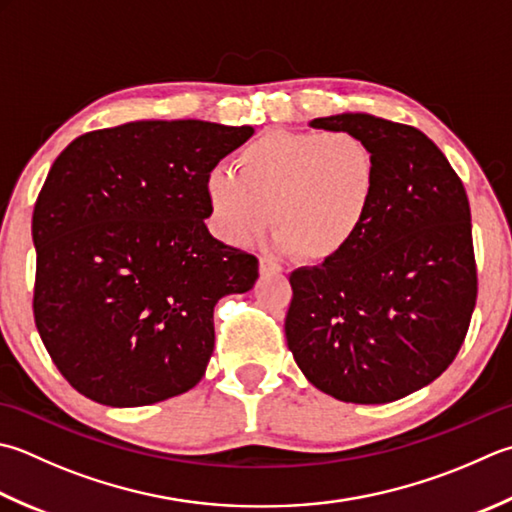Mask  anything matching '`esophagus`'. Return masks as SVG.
Segmentation results:
<instances>
[{"label":"esophagus","instance_id":"1","mask_svg":"<svg viewBox=\"0 0 512 512\" xmlns=\"http://www.w3.org/2000/svg\"><path fill=\"white\" fill-rule=\"evenodd\" d=\"M259 273H262V275H279V273H282V266L273 262L270 257H262V259H259Z\"/></svg>","mask_w":512,"mask_h":512}]
</instances>
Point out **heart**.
<instances>
[{"label":"heart","instance_id":"obj_1","mask_svg":"<svg viewBox=\"0 0 512 512\" xmlns=\"http://www.w3.org/2000/svg\"><path fill=\"white\" fill-rule=\"evenodd\" d=\"M235 168L215 166L204 197L215 233L246 246L277 226L282 250L328 262L362 233L379 188V159L355 133L268 130L246 144Z\"/></svg>","mask_w":512,"mask_h":512}]
</instances>
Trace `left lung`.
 Masks as SVG:
<instances>
[{"label": "left lung", "instance_id": "left-lung-1", "mask_svg": "<svg viewBox=\"0 0 512 512\" xmlns=\"http://www.w3.org/2000/svg\"><path fill=\"white\" fill-rule=\"evenodd\" d=\"M379 159V188L344 253L290 273L286 342L315 388L350 404H388L453 364L477 302L473 226L462 179L413 126L366 113L317 117Z\"/></svg>", "mask_w": 512, "mask_h": 512}]
</instances>
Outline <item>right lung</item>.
<instances>
[{"instance_id": "obj_1", "label": "right lung", "mask_w": 512, "mask_h": 512, "mask_svg": "<svg viewBox=\"0 0 512 512\" xmlns=\"http://www.w3.org/2000/svg\"><path fill=\"white\" fill-rule=\"evenodd\" d=\"M253 126L144 119L93 130L50 166L33 210V313L77 393L133 408L199 384L213 308L259 277L208 233L204 179Z\"/></svg>"}]
</instances>
